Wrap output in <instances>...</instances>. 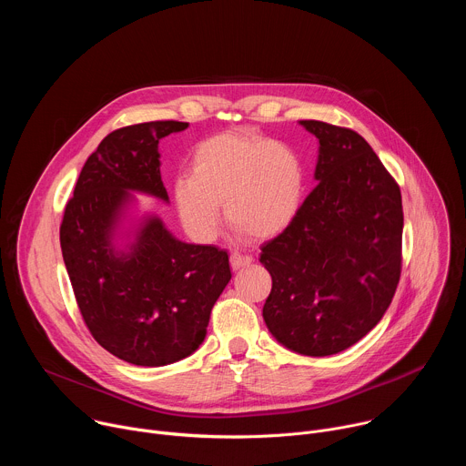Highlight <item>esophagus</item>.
<instances>
[{
  "label": "esophagus",
  "instance_id": "esophagus-1",
  "mask_svg": "<svg viewBox=\"0 0 466 466\" xmlns=\"http://www.w3.org/2000/svg\"><path fill=\"white\" fill-rule=\"evenodd\" d=\"M252 263V256L250 254H243V252H238L234 250L230 254V265L232 269H239V268H247V265Z\"/></svg>",
  "mask_w": 466,
  "mask_h": 466
}]
</instances>
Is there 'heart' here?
<instances>
[{"mask_svg":"<svg viewBox=\"0 0 466 466\" xmlns=\"http://www.w3.org/2000/svg\"><path fill=\"white\" fill-rule=\"evenodd\" d=\"M306 173L300 157L271 138L223 132L193 149L191 173L175 178L178 216L198 239H210L227 221L254 239L282 234L299 216Z\"/></svg>","mask_w":466,"mask_h":466,"instance_id":"1","label":"heart"}]
</instances>
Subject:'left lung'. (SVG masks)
I'll return each instance as SVG.
<instances>
[{
	"instance_id": "obj_1",
	"label": "left lung",
	"mask_w": 466,
	"mask_h": 466,
	"mask_svg": "<svg viewBox=\"0 0 466 466\" xmlns=\"http://www.w3.org/2000/svg\"><path fill=\"white\" fill-rule=\"evenodd\" d=\"M317 186L295 221L261 247L273 279L263 320L304 356L338 354L381 320L402 273V195L356 130L315 119Z\"/></svg>"
}]
</instances>
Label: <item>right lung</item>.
<instances>
[{
	"mask_svg": "<svg viewBox=\"0 0 466 466\" xmlns=\"http://www.w3.org/2000/svg\"><path fill=\"white\" fill-rule=\"evenodd\" d=\"M184 128V121H149L110 132L88 157L60 225L85 324L105 350L132 365L164 367L193 354L232 279L227 250L184 243L157 216L142 221L127 250L114 243L130 191L169 201L158 142Z\"/></svg>",
	"mask_w": 466,
	"mask_h": 466,
	"instance_id": "add662e5",
	"label": "right lung"
}]
</instances>
